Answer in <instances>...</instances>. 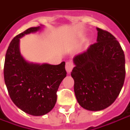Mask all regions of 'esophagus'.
<instances>
[{
	"label": "esophagus",
	"instance_id": "esophagus-1",
	"mask_svg": "<svg viewBox=\"0 0 130 130\" xmlns=\"http://www.w3.org/2000/svg\"><path fill=\"white\" fill-rule=\"evenodd\" d=\"M73 66L74 65L73 64V62H70V61L66 62V64H65V69H66V71H67L68 73H70L71 72V71L73 68Z\"/></svg>",
	"mask_w": 130,
	"mask_h": 130
}]
</instances>
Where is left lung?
Segmentation results:
<instances>
[{
  "label": "left lung",
  "mask_w": 130,
  "mask_h": 130,
  "mask_svg": "<svg viewBox=\"0 0 130 130\" xmlns=\"http://www.w3.org/2000/svg\"><path fill=\"white\" fill-rule=\"evenodd\" d=\"M97 31V42L75 56L71 72L77 102L91 111L104 110L115 102L126 73L124 53L116 38L102 28Z\"/></svg>",
  "instance_id": "left-lung-1"
}]
</instances>
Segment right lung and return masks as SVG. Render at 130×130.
I'll return each instance as SVG.
<instances>
[{
  "label": "right lung",
  "mask_w": 130,
  "mask_h": 130,
  "mask_svg": "<svg viewBox=\"0 0 130 130\" xmlns=\"http://www.w3.org/2000/svg\"><path fill=\"white\" fill-rule=\"evenodd\" d=\"M40 28L31 27L14 37L6 51L4 68L5 84L12 102L35 116H43L54 108L59 86L67 74L65 62L57 65L33 64L20 55V38Z\"/></svg>",
  "instance_id": "obj_1"
}]
</instances>
